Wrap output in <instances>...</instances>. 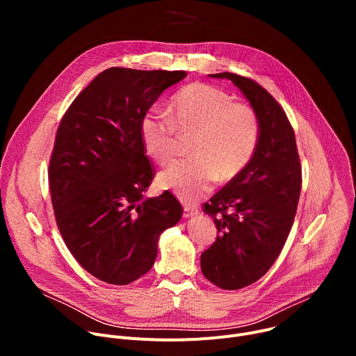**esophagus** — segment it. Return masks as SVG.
<instances>
[{
  "mask_svg": "<svg viewBox=\"0 0 356 356\" xmlns=\"http://www.w3.org/2000/svg\"><path fill=\"white\" fill-rule=\"evenodd\" d=\"M183 211H184V213H183V217H184V218H190V217H194V216L198 214V210H197L195 207L190 206V204H184Z\"/></svg>",
  "mask_w": 356,
  "mask_h": 356,
  "instance_id": "esophagus-1",
  "label": "esophagus"
}]
</instances>
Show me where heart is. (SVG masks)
<instances>
[{
  "instance_id": "b5f03b06",
  "label": "heart",
  "mask_w": 356,
  "mask_h": 356,
  "mask_svg": "<svg viewBox=\"0 0 356 356\" xmlns=\"http://www.w3.org/2000/svg\"><path fill=\"white\" fill-rule=\"evenodd\" d=\"M170 117L150 110L140 120L146 154L161 165L176 155L177 132H195L194 158L175 162L161 173L159 183L183 201H195L217 179L228 181L241 175L255 154L261 122L257 111L210 84L193 83L170 101Z\"/></svg>"
}]
</instances>
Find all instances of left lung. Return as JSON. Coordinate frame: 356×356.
I'll return each mask as SVG.
<instances>
[{"label": "left lung", "mask_w": 356, "mask_h": 356, "mask_svg": "<svg viewBox=\"0 0 356 356\" xmlns=\"http://www.w3.org/2000/svg\"><path fill=\"white\" fill-rule=\"evenodd\" d=\"M210 77L231 80L261 122L248 166L204 204L218 235L202 252L201 272L220 289L238 290L259 280L283 249L297 211L301 168L286 113L262 86L228 72Z\"/></svg>", "instance_id": "left-lung-1"}]
</instances>
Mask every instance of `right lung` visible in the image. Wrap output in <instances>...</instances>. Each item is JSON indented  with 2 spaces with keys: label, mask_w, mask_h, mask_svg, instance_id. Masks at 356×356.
Masks as SVG:
<instances>
[{
  "label": "right lung",
  "mask_w": 356,
  "mask_h": 356,
  "mask_svg": "<svg viewBox=\"0 0 356 356\" xmlns=\"http://www.w3.org/2000/svg\"><path fill=\"white\" fill-rule=\"evenodd\" d=\"M183 70L101 72L66 111L49 163L58 228L76 261L94 277L128 284L147 273L162 232L181 206L170 191L146 198L154 179L140 120Z\"/></svg>",
  "instance_id": "obj_1"
}]
</instances>
